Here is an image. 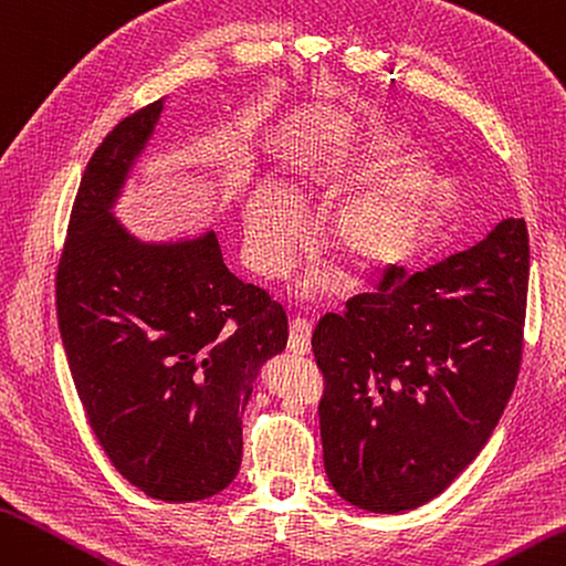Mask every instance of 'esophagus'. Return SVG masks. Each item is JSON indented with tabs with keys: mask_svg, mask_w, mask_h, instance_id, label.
<instances>
[{
	"mask_svg": "<svg viewBox=\"0 0 566 566\" xmlns=\"http://www.w3.org/2000/svg\"><path fill=\"white\" fill-rule=\"evenodd\" d=\"M287 348L295 356H307L312 348V326L305 317H295L291 322V338H287Z\"/></svg>",
	"mask_w": 566,
	"mask_h": 566,
	"instance_id": "34e87169",
	"label": "esophagus"
}]
</instances>
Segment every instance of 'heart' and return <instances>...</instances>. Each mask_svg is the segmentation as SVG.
I'll return each instance as SVG.
<instances>
[{"label":"heart","instance_id":"obj_1","mask_svg":"<svg viewBox=\"0 0 566 566\" xmlns=\"http://www.w3.org/2000/svg\"><path fill=\"white\" fill-rule=\"evenodd\" d=\"M405 145L338 143L305 159L297 169V191L336 196L360 186L334 210L326 242L356 271L385 269L413 247L431 193V174L421 165L396 167ZM305 242V210L295 191L263 179L247 198L244 249L263 275H281L293 266Z\"/></svg>","mask_w":566,"mask_h":566}]
</instances>
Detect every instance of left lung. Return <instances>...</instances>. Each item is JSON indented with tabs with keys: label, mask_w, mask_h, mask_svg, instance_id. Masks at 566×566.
<instances>
[{
	"label": "left lung",
	"mask_w": 566,
	"mask_h": 566,
	"mask_svg": "<svg viewBox=\"0 0 566 566\" xmlns=\"http://www.w3.org/2000/svg\"><path fill=\"white\" fill-rule=\"evenodd\" d=\"M531 247L525 220L409 275L387 269L312 334L336 494L373 513L423 506L484 448L516 387Z\"/></svg>",
	"instance_id": "8db88e82"
}]
</instances>
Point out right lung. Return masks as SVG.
<instances>
[{
    "mask_svg": "<svg viewBox=\"0 0 566 566\" xmlns=\"http://www.w3.org/2000/svg\"><path fill=\"white\" fill-rule=\"evenodd\" d=\"M165 98L96 147L74 198L55 305L96 441L147 496L222 492L242 464V417L263 363L287 344L285 310L224 266L216 232L149 244L113 218Z\"/></svg>",
    "mask_w": 566,
    "mask_h": 566,
    "instance_id": "1",
    "label": "right lung"
}]
</instances>
